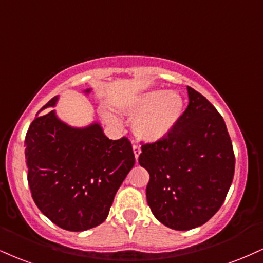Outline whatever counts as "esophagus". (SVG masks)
Returning <instances> with one entry per match:
<instances>
[{
	"instance_id": "obj_1",
	"label": "esophagus",
	"mask_w": 263,
	"mask_h": 263,
	"mask_svg": "<svg viewBox=\"0 0 263 263\" xmlns=\"http://www.w3.org/2000/svg\"><path fill=\"white\" fill-rule=\"evenodd\" d=\"M134 153H135V158H136V162H137L138 160V157H140V154H141V148H140V145H137V144H134Z\"/></svg>"
}]
</instances>
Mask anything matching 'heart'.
<instances>
[{"mask_svg": "<svg viewBox=\"0 0 263 263\" xmlns=\"http://www.w3.org/2000/svg\"><path fill=\"white\" fill-rule=\"evenodd\" d=\"M123 112L135 119L132 131L136 137L152 143L164 140L175 128L182 116L183 100L175 91L149 90L128 103ZM104 118L111 125L118 123L110 111L104 112Z\"/></svg>", "mask_w": 263, "mask_h": 263, "instance_id": "heart-1", "label": "heart"}]
</instances>
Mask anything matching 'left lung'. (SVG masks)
<instances>
[{
	"mask_svg": "<svg viewBox=\"0 0 263 263\" xmlns=\"http://www.w3.org/2000/svg\"><path fill=\"white\" fill-rule=\"evenodd\" d=\"M189 106L162 141L142 145L138 163L149 173L145 189L154 217L174 230L211 219L232 185L235 157L226 122L202 94L187 87Z\"/></svg>",
	"mask_w": 263,
	"mask_h": 263,
	"instance_id": "8db88e82",
	"label": "left lung"
}]
</instances>
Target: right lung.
Here are the masks:
<instances>
[{"label":"right lung","instance_id":"obj_1","mask_svg":"<svg viewBox=\"0 0 263 263\" xmlns=\"http://www.w3.org/2000/svg\"><path fill=\"white\" fill-rule=\"evenodd\" d=\"M89 94L91 88L83 90ZM47 101L25 136L28 182L37 208L69 232H84L106 219L114 197L135 165L131 142L109 140L99 122L73 127Z\"/></svg>","mask_w":263,"mask_h":263}]
</instances>
